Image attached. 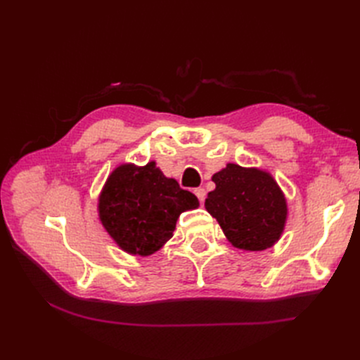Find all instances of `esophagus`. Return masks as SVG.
Wrapping results in <instances>:
<instances>
[{"instance_id": "obj_1", "label": "esophagus", "mask_w": 360, "mask_h": 360, "mask_svg": "<svg viewBox=\"0 0 360 360\" xmlns=\"http://www.w3.org/2000/svg\"><path fill=\"white\" fill-rule=\"evenodd\" d=\"M195 195H197L198 200H200L201 202H204V200H205V189H202V188L195 189Z\"/></svg>"}]
</instances>
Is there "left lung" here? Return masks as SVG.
<instances>
[{
  "label": "left lung",
  "instance_id": "obj_1",
  "mask_svg": "<svg viewBox=\"0 0 360 360\" xmlns=\"http://www.w3.org/2000/svg\"><path fill=\"white\" fill-rule=\"evenodd\" d=\"M214 191L209 192V212L234 248L264 250L284 233L288 204L274 176L261 168H245L237 163L213 174Z\"/></svg>",
  "mask_w": 360,
  "mask_h": 360
}]
</instances>
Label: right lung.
<instances>
[{
	"label": "right lung",
	"mask_w": 360,
	"mask_h": 360,
	"mask_svg": "<svg viewBox=\"0 0 360 360\" xmlns=\"http://www.w3.org/2000/svg\"><path fill=\"white\" fill-rule=\"evenodd\" d=\"M198 207V198L163 176L155 160L143 167L120 163L97 200L105 231L120 249L139 257L158 252L172 237L179 216Z\"/></svg>",
	"instance_id": "right-lung-1"
}]
</instances>
